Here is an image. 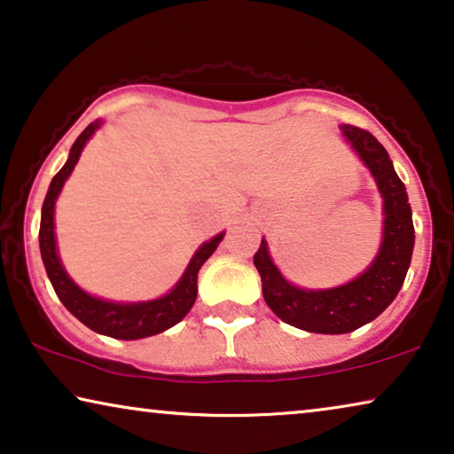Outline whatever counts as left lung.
I'll return each mask as SVG.
<instances>
[{
	"instance_id": "left-lung-1",
	"label": "left lung",
	"mask_w": 454,
	"mask_h": 454,
	"mask_svg": "<svg viewBox=\"0 0 454 454\" xmlns=\"http://www.w3.org/2000/svg\"><path fill=\"white\" fill-rule=\"evenodd\" d=\"M343 136L372 172L385 200V236L372 265L354 282L331 290H300L282 278L261 240L253 263L257 267L263 298L284 323L310 333L340 335L374 321L397 296L411 263L413 232L411 206L405 184L393 168L388 152L372 133L356 125H343Z\"/></svg>"
}]
</instances>
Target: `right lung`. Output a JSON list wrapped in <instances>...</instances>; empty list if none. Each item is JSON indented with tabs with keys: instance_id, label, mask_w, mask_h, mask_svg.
<instances>
[{
	"instance_id": "obj_1",
	"label": "right lung",
	"mask_w": 454,
	"mask_h": 454,
	"mask_svg": "<svg viewBox=\"0 0 454 454\" xmlns=\"http://www.w3.org/2000/svg\"><path fill=\"white\" fill-rule=\"evenodd\" d=\"M100 127V123H90L80 137L75 139L69 152V158L63 168L53 176L49 184L47 197L43 201V214H41V230H38V245H41V257L47 270V276L53 284V290L63 306L72 312V315L90 327L97 333L114 337V340H142V337H150L162 331L170 329L191 310L197 298V273H200L201 265L212 257V253L218 247V242L224 239V234H218L206 245L200 247L195 257L181 278V282L175 286V290L158 300H150V302H137V304H117L106 302V300L94 298L84 290L75 286L66 270L61 267V261L57 257L55 247V232H53V212H55V200L66 183V178L72 175L75 162L84 150V145L94 131Z\"/></svg>"
}]
</instances>
